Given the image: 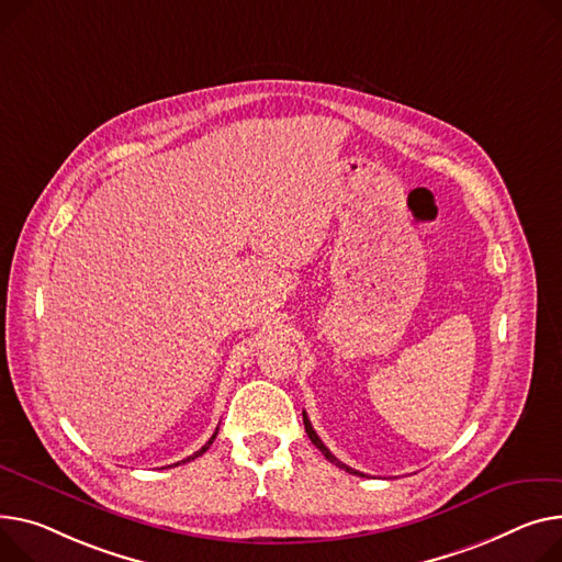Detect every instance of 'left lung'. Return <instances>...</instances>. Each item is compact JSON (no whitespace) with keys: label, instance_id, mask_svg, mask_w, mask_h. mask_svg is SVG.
<instances>
[{"label":"left lung","instance_id":"obj_1","mask_svg":"<svg viewBox=\"0 0 562 562\" xmlns=\"http://www.w3.org/2000/svg\"><path fill=\"white\" fill-rule=\"evenodd\" d=\"M303 423H305V431H307V436H310V440L318 447V450L323 452V457L329 461V463H334V465H339L341 470H346V472H350V474H359V476H363V472H357V470H352V468H348L346 463H341L339 459H336L329 450H327V447L323 445V440L318 438V434L314 431V427H312V423H310V418H307V414H305V411H303Z\"/></svg>","mask_w":562,"mask_h":562}]
</instances>
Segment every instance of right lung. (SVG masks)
I'll use <instances>...</instances> for the list:
<instances>
[{"mask_svg": "<svg viewBox=\"0 0 562 562\" xmlns=\"http://www.w3.org/2000/svg\"><path fill=\"white\" fill-rule=\"evenodd\" d=\"M216 434H218V429H216V431H214V434H212V438H210V440H207V442H205V445H203V447H201V450H199V452H194V454H192V457H187V459H182V461H180V463H187V461H194V459H196V457H201V454H203V452H207V447H210V445H212V440H214V438H216ZM180 463H173V465H180Z\"/></svg>", "mask_w": 562, "mask_h": 562, "instance_id": "right-lung-1", "label": "right lung"}]
</instances>
